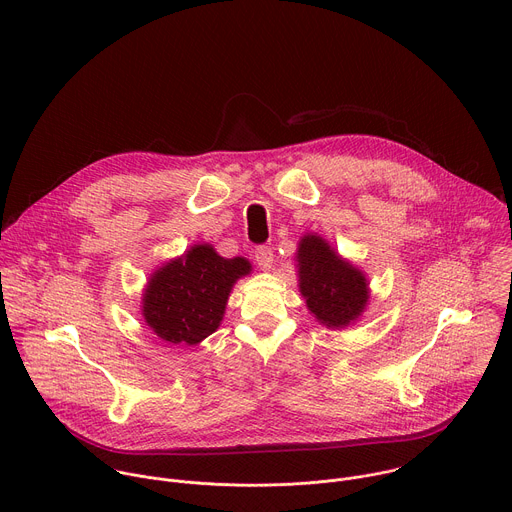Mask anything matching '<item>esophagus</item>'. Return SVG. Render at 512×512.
Listing matches in <instances>:
<instances>
[{
    "label": "esophagus",
    "mask_w": 512,
    "mask_h": 512,
    "mask_svg": "<svg viewBox=\"0 0 512 512\" xmlns=\"http://www.w3.org/2000/svg\"><path fill=\"white\" fill-rule=\"evenodd\" d=\"M253 257H255L257 265H259L263 271H269V269H271V265H273V249H271V247H265V245L257 247V249L253 251Z\"/></svg>",
    "instance_id": "34e87169"
}]
</instances>
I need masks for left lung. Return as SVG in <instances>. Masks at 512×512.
<instances>
[{"label": "left lung", "mask_w": 512, "mask_h": 512, "mask_svg": "<svg viewBox=\"0 0 512 512\" xmlns=\"http://www.w3.org/2000/svg\"><path fill=\"white\" fill-rule=\"evenodd\" d=\"M300 289L310 312L328 328H344L356 320L369 300L367 279L342 261L330 245L308 235L300 243Z\"/></svg>", "instance_id": "left-lung-1"}]
</instances>
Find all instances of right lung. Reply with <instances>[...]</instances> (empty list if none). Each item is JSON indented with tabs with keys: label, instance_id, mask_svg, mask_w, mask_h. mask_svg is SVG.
<instances>
[{
	"label": "right lung",
	"instance_id": "add662e5",
	"mask_svg": "<svg viewBox=\"0 0 512 512\" xmlns=\"http://www.w3.org/2000/svg\"><path fill=\"white\" fill-rule=\"evenodd\" d=\"M249 271L247 259H225L210 245H196L150 279L145 322L172 344H198L221 324L233 283Z\"/></svg>",
	"mask_w": 512,
	"mask_h": 512
}]
</instances>
